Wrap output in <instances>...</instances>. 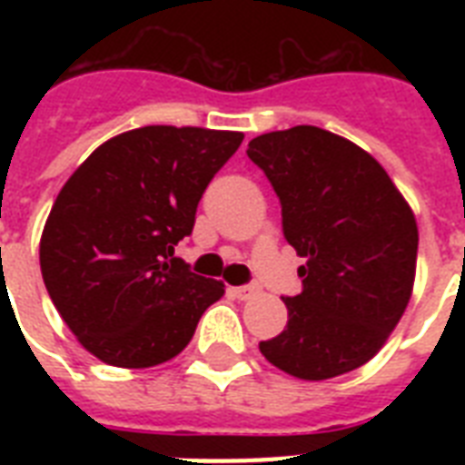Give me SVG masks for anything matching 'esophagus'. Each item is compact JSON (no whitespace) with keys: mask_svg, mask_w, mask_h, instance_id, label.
<instances>
[{"mask_svg":"<svg viewBox=\"0 0 465 465\" xmlns=\"http://www.w3.org/2000/svg\"><path fill=\"white\" fill-rule=\"evenodd\" d=\"M229 292H232V297L236 299H251L261 292V287H258V284H243V287H232Z\"/></svg>","mask_w":465,"mask_h":465,"instance_id":"esophagus-1","label":"esophagus"}]
</instances>
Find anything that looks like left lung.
<instances>
[{"label":"left lung","instance_id":"left-lung-1","mask_svg":"<svg viewBox=\"0 0 465 465\" xmlns=\"http://www.w3.org/2000/svg\"><path fill=\"white\" fill-rule=\"evenodd\" d=\"M282 204L302 292L282 297L287 328L261 352L287 374L323 381L374 357L411 302L418 224L381 163L313 125L248 142Z\"/></svg>","mask_w":465,"mask_h":465}]
</instances>
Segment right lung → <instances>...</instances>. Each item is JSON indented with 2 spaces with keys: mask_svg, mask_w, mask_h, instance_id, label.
<instances>
[{
  "mask_svg": "<svg viewBox=\"0 0 465 465\" xmlns=\"http://www.w3.org/2000/svg\"><path fill=\"white\" fill-rule=\"evenodd\" d=\"M241 142L224 130L140 127L104 142L64 183L40 236V272L69 331L101 361H168L224 294L173 248Z\"/></svg>",
  "mask_w": 465,
  "mask_h": 465,
  "instance_id": "right-lung-1",
  "label": "right lung"
}]
</instances>
